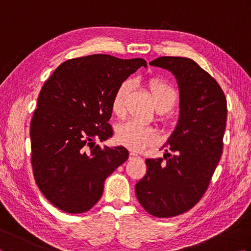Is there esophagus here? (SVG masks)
Instances as JSON below:
<instances>
[{
    "label": "esophagus",
    "mask_w": 251,
    "mask_h": 251,
    "mask_svg": "<svg viewBox=\"0 0 251 251\" xmlns=\"http://www.w3.org/2000/svg\"><path fill=\"white\" fill-rule=\"evenodd\" d=\"M129 157H130V158H132V157H138V155H137L136 153L130 152V153H129Z\"/></svg>",
    "instance_id": "obj_1"
}]
</instances>
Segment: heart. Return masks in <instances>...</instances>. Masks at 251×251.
Returning a JSON list of instances; mask_svg holds the SVG:
<instances>
[{"instance_id":"b5f03b06","label":"heart","mask_w":251,"mask_h":251,"mask_svg":"<svg viewBox=\"0 0 251 251\" xmlns=\"http://www.w3.org/2000/svg\"><path fill=\"white\" fill-rule=\"evenodd\" d=\"M155 108L159 112H168L178 101V93L173 85L159 78H152L148 83ZM132 89V82L125 81L116 88L112 97L111 110L113 114L122 117L125 114L126 101ZM161 121L166 124L167 120L162 117ZM115 140L119 145L134 152H140L146 148L156 145L158 135L150 126L138 124L136 122H125L115 127Z\"/></svg>"}]
</instances>
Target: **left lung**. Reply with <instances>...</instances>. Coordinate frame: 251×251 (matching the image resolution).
Instances as JSON below:
<instances>
[{"label":"left lung","instance_id":"obj_1","mask_svg":"<svg viewBox=\"0 0 251 251\" xmlns=\"http://www.w3.org/2000/svg\"><path fill=\"white\" fill-rule=\"evenodd\" d=\"M150 65L177 78L180 117L164 158L147 159V175L135 190L147 212L170 218L193 208L209 186L223 151L226 98L216 79L189 58L164 56Z\"/></svg>","mask_w":251,"mask_h":251}]
</instances>
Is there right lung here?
Here are the masks:
<instances>
[{
	"instance_id": "obj_1",
	"label": "right lung",
	"mask_w": 251,
	"mask_h": 251,
	"mask_svg": "<svg viewBox=\"0 0 251 251\" xmlns=\"http://www.w3.org/2000/svg\"><path fill=\"white\" fill-rule=\"evenodd\" d=\"M142 66V58H73L44 83L30 124L31 165L42 194L60 210L82 214L93 208L104 180L128 158L124 147L101 149L94 142L113 136L112 97Z\"/></svg>"
}]
</instances>
